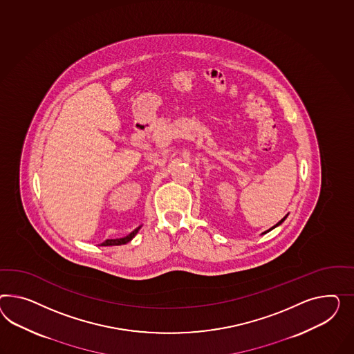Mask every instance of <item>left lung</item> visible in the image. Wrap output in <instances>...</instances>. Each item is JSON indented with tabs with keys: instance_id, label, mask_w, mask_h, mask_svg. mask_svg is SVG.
I'll use <instances>...</instances> for the list:
<instances>
[{
	"instance_id": "1",
	"label": "left lung",
	"mask_w": 354,
	"mask_h": 354,
	"mask_svg": "<svg viewBox=\"0 0 354 354\" xmlns=\"http://www.w3.org/2000/svg\"><path fill=\"white\" fill-rule=\"evenodd\" d=\"M286 218H287V215H286V216H285V218H283V219L279 220V221H278L277 224H276V225H274V227H272V228H270V230H273V228H276V227H278V225H279V224H281V223H282V221H283V220L286 219ZM269 230H267V232H269ZM267 232H264V233H267Z\"/></svg>"
}]
</instances>
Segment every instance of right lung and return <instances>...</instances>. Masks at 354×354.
<instances>
[{
  "mask_svg": "<svg viewBox=\"0 0 354 354\" xmlns=\"http://www.w3.org/2000/svg\"><path fill=\"white\" fill-rule=\"evenodd\" d=\"M140 228H142V225L138 227V228L133 230L130 234H127L126 237H122V239H105L104 242L102 243V246H120V245H124V243H127V242H130L131 239H134L135 236H136V233L139 232Z\"/></svg>",
  "mask_w": 354,
  "mask_h": 354,
  "instance_id": "add662e5",
  "label": "right lung"
}]
</instances>
